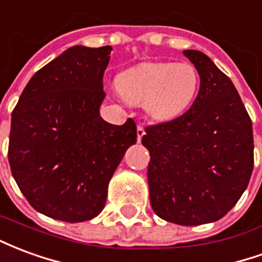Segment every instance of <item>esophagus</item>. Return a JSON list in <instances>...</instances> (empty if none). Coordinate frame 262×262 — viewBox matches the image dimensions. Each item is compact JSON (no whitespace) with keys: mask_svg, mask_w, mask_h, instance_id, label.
<instances>
[{"mask_svg":"<svg viewBox=\"0 0 262 262\" xmlns=\"http://www.w3.org/2000/svg\"><path fill=\"white\" fill-rule=\"evenodd\" d=\"M146 135V132H144V127L142 125L137 126V142L140 143L142 142V137Z\"/></svg>","mask_w":262,"mask_h":262,"instance_id":"obj_1","label":"esophagus"}]
</instances>
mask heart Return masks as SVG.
Listing matches in <instances>:
<instances>
[{
  "mask_svg": "<svg viewBox=\"0 0 262 262\" xmlns=\"http://www.w3.org/2000/svg\"><path fill=\"white\" fill-rule=\"evenodd\" d=\"M201 75L189 63H142L118 77L116 88L130 105H144L150 118L170 122L187 112L196 98Z\"/></svg>",
  "mask_w": 262,
  "mask_h": 262,
  "instance_id": "heart-1",
  "label": "heart"
}]
</instances>
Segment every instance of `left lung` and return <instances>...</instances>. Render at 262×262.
Here are the masks:
<instances>
[{
  "instance_id": "left-lung-1",
  "label": "left lung",
  "mask_w": 262,
  "mask_h": 262,
  "mask_svg": "<svg viewBox=\"0 0 262 262\" xmlns=\"http://www.w3.org/2000/svg\"><path fill=\"white\" fill-rule=\"evenodd\" d=\"M201 75L185 114L146 127L150 203L161 219L198 226L222 219L250 181L253 123L231 80L202 52L184 50Z\"/></svg>"
}]
</instances>
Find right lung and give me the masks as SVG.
<instances>
[{"label": "right lung", "mask_w": 262, "mask_h": 262, "mask_svg": "<svg viewBox=\"0 0 262 262\" xmlns=\"http://www.w3.org/2000/svg\"><path fill=\"white\" fill-rule=\"evenodd\" d=\"M111 46H73L32 77L11 118L8 160L32 208L78 223L102 212L108 184L136 125L101 118L102 77Z\"/></svg>", "instance_id": "right-lung-1"}]
</instances>
